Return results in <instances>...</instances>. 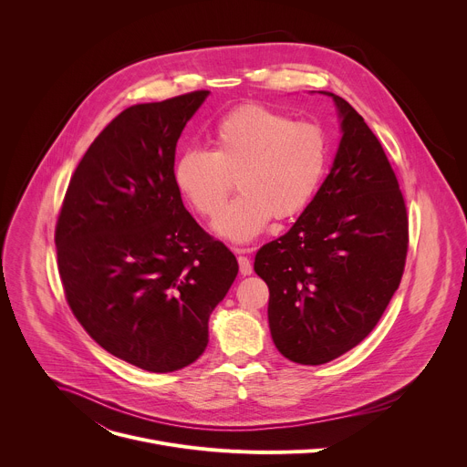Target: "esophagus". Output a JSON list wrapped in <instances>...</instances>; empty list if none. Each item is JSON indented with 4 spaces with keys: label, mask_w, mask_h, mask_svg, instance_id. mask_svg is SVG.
I'll use <instances>...</instances> for the list:
<instances>
[{
    "label": "esophagus",
    "mask_w": 467,
    "mask_h": 467,
    "mask_svg": "<svg viewBox=\"0 0 467 467\" xmlns=\"http://www.w3.org/2000/svg\"><path fill=\"white\" fill-rule=\"evenodd\" d=\"M249 247H236L234 253L238 254V265H240V274L242 275H251L253 274V265L251 260L245 256V253H249Z\"/></svg>",
    "instance_id": "34e87169"
}]
</instances>
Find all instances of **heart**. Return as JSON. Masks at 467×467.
Instances as JSON below:
<instances>
[{
	"instance_id": "1",
	"label": "heart",
	"mask_w": 467,
	"mask_h": 467,
	"mask_svg": "<svg viewBox=\"0 0 467 467\" xmlns=\"http://www.w3.org/2000/svg\"><path fill=\"white\" fill-rule=\"evenodd\" d=\"M328 161L325 130L314 121L258 103L240 105L211 129V151L184 150L173 181L193 211L214 220L234 188L242 193L216 223L234 242L253 240L270 223L301 214L314 199Z\"/></svg>"
}]
</instances>
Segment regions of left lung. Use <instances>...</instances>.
I'll return each mask as SVG.
<instances>
[{"instance_id":"obj_1","label":"left lung","mask_w":467,"mask_h":467,"mask_svg":"<svg viewBox=\"0 0 467 467\" xmlns=\"http://www.w3.org/2000/svg\"><path fill=\"white\" fill-rule=\"evenodd\" d=\"M332 98L342 140L310 205L254 256L270 288L275 348L292 362L319 366L358 346L401 283L409 216L397 177L364 118Z\"/></svg>"}]
</instances>
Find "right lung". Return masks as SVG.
I'll use <instances>...</instances> for the list:
<instances>
[{
	"label": "right lung",
	"mask_w": 467,
	"mask_h": 467,
	"mask_svg": "<svg viewBox=\"0 0 467 467\" xmlns=\"http://www.w3.org/2000/svg\"><path fill=\"white\" fill-rule=\"evenodd\" d=\"M197 90L119 112L76 168L55 227L74 316L110 355L153 373L203 355L209 317L238 275L236 256L184 209L173 181Z\"/></svg>",
	"instance_id": "1"
}]
</instances>
